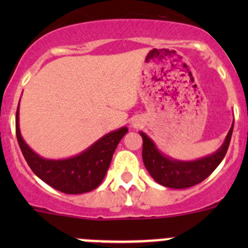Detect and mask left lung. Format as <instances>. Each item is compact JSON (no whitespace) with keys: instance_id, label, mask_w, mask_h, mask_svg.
<instances>
[{"instance_id":"obj_1","label":"left lung","mask_w":248,"mask_h":248,"mask_svg":"<svg viewBox=\"0 0 248 248\" xmlns=\"http://www.w3.org/2000/svg\"><path fill=\"white\" fill-rule=\"evenodd\" d=\"M232 127L234 124H232L222 146L216 152L196 161H179L166 156L144 132H139L142 138V161L147 171L157 184L169 188H188L201 184L218 167L228 150Z\"/></svg>"}]
</instances>
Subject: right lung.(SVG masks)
Here are the masks:
<instances>
[{"instance_id":"right-lung-1","label":"right lung","mask_w":248,"mask_h":248,"mask_svg":"<svg viewBox=\"0 0 248 248\" xmlns=\"http://www.w3.org/2000/svg\"><path fill=\"white\" fill-rule=\"evenodd\" d=\"M16 131L22 155L30 168L39 179L52 188L66 194H80L92 191L102 184L115 149L128 132V128L121 127L110 132L81 154L64 159L44 158L25 142L20 133L19 107L16 110Z\"/></svg>"}]
</instances>
